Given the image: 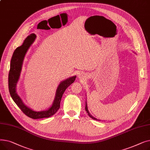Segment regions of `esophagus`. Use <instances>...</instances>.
<instances>
[{
    "instance_id": "obj_1",
    "label": "esophagus",
    "mask_w": 150,
    "mask_h": 150,
    "mask_svg": "<svg viewBox=\"0 0 150 150\" xmlns=\"http://www.w3.org/2000/svg\"><path fill=\"white\" fill-rule=\"evenodd\" d=\"M84 76H85V75L83 73H80V74H78V77L79 78H83Z\"/></svg>"
}]
</instances>
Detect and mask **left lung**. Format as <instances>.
I'll use <instances>...</instances> for the list:
<instances>
[{"label": "left lung", "mask_w": 150, "mask_h": 150, "mask_svg": "<svg viewBox=\"0 0 150 150\" xmlns=\"http://www.w3.org/2000/svg\"><path fill=\"white\" fill-rule=\"evenodd\" d=\"M85 109H86V111L87 112V113H88V115H89L90 117H91L92 119H93V120H98V121H100V120H99V119H96V118H95L94 117H93V116L90 114V112H89L88 108V105H87V102H86V106H85Z\"/></svg>", "instance_id": "left-lung-1"}]
</instances>
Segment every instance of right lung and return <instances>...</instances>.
<instances>
[{
	"mask_svg": "<svg viewBox=\"0 0 150 150\" xmlns=\"http://www.w3.org/2000/svg\"><path fill=\"white\" fill-rule=\"evenodd\" d=\"M36 37L35 34H30L23 41L22 44L16 49L11 58L8 75V88L12 99L23 113L33 119L48 118L56 113L60 108V102L63 93L69 86L74 82L76 77V75H74L59 83L56 90L52 106L48 109L36 111L23 103V100L17 93L16 86L20 78L25 54L30 46L34 42Z\"/></svg>",
	"mask_w": 150,
	"mask_h": 150,
	"instance_id": "add662e5",
	"label": "right lung"
}]
</instances>
